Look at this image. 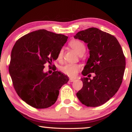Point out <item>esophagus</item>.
<instances>
[{
  "instance_id": "esophagus-1",
  "label": "esophagus",
  "mask_w": 132,
  "mask_h": 132,
  "mask_svg": "<svg viewBox=\"0 0 132 132\" xmlns=\"http://www.w3.org/2000/svg\"><path fill=\"white\" fill-rule=\"evenodd\" d=\"M76 80H77V79H76V78H72L69 79V81H70V82H73V81H75Z\"/></svg>"
}]
</instances>
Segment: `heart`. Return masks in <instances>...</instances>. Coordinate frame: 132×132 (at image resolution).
Listing matches in <instances>:
<instances>
[{"instance_id":"heart-1","label":"heart","mask_w":132,"mask_h":132,"mask_svg":"<svg viewBox=\"0 0 132 132\" xmlns=\"http://www.w3.org/2000/svg\"><path fill=\"white\" fill-rule=\"evenodd\" d=\"M69 45L72 49L75 50L79 55L83 54L85 51V47L84 44L82 42H81L80 40L76 39L72 40L69 43ZM63 49H60L59 50L57 56V60L59 61L62 60L63 57ZM80 69L81 66L79 64L68 63L65 64L63 66H62L60 69L63 73L66 74V75L69 76V77H73V76H75L78 72L79 70H80Z\"/></svg>"}]
</instances>
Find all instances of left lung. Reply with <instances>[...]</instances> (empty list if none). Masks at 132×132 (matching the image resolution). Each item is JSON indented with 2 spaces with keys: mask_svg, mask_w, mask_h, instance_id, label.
<instances>
[{
  "mask_svg": "<svg viewBox=\"0 0 132 132\" xmlns=\"http://www.w3.org/2000/svg\"><path fill=\"white\" fill-rule=\"evenodd\" d=\"M74 38L83 40L90 50L82 74L95 73L93 79L81 78L83 87L77 96L87 106H99L112 97L121 84L126 67L123 51L116 37L95 27L79 31Z\"/></svg>",
  "mask_w": 132,
  "mask_h": 132,
  "instance_id": "left-lung-1",
  "label": "left lung"
}]
</instances>
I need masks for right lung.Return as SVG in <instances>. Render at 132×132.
I'll return each mask as SVG.
<instances>
[{
	"instance_id": "obj_1",
	"label": "right lung",
	"mask_w": 132,
	"mask_h": 132,
	"mask_svg": "<svg viewBox=\"0 0 132 132\" xmlns=\"http://www.w3.org/2000/svg\"><path fill=\"white\" fill-rule=\"evenodd\" d=\"M68 38L41 29L22 36L15 44L9 72L16 93L31 106L44 109L54 105L59 90L68 82V76L62 72L49 75L44 72V64L57 59Z\"/></svg>"
}]
</instances>
